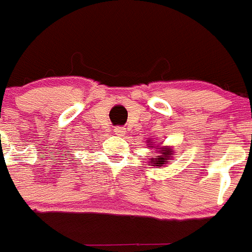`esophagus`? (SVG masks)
<instances>
[{"label":"esophagus","instance_id":"esophagus-1","mask_svg":"<svg viewBox=\"0 0 252 252\" xmlns=\"http://www.w3.org/2000/svg\"><path fill=\"white\" fill-rule=\"evenodd\" d=\"M116 136H124L126 134V128H123V126H115V129H114Z\"/></svg>","mask_w":252,"mask_h":252}]
</instances>
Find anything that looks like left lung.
<instances>
[{
    "instance_id": "1",
    "label": "left lung",
    "mask_w": 252,
    "mask_h": 252,
    "mask_svg": "<svg viewBox=\"0 0 252 252\" xmlns=\"http://www.w3.org/2000/svg\"><path fill=\"white\" fill-rule=\"evenodd\" d=\"M147 144H150V140H147ZM150 145H153V144H150ZM158 153H159L158 158H151V161H150L151 165H154V167H161V165L167 164L169 159H172V157H173L172 147H161Z\"/></svg>"
}]
</instances>
